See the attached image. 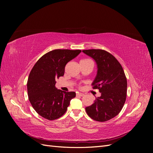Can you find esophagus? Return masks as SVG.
Returning a JSON list of instances; mask_svg holds the SVG:
<instances>
[{
    "instance_id": "1",
    "label": "esophagus",
    "mask_w": 153,
    "mask_h": 153,
    "mask_svg": "<svg viewBox=\"0 0 153 153\" xmlns=\"http://www.w3.org/2000/svg\"><path fill=\"white\" fill-rule=\"evenodd\" d=\"M76 96L82 97V96H84V94H83V93H81V92H78V93H76Z\"/></svg>"
}]
</instances>
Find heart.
<instances>
[{
  "mask_svg": "<svg viewBox=\"0 0 153 153\" xmlns=\"http://www.w3.org/2000/svg\"><path fill=\"white\" fill-rule=\"evenodd\" d=\"M91 61V60L88 59H82L80 62H87V61Z\"/></svg>",
  "mask_w": 153,
  "mask_h": 153,
  "instance_id": "obj_1",
  "label": "heart"
}]
</instances>
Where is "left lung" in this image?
Instances as JSON below:
<instances>
[{"label":"left lung","instance_id":"1","mask_svg":"<svg viewBox=\"0 0 153 153\" xmlns=\"http://www.w3.org/2000/svg\"><path fill=\"white\" fill-rule=\"evenodd\" d=\"M82 52L96 62L98 71L92 85L101 92L94 103L85 108L86 112L96 121H108L119 114L126 101V77L121 64L106 51L91 49Z\"/></svg>","mask_w":153,"mask_h":153}]
</instances>
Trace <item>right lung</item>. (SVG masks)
I'll use <instances>...</instances> for the list:
<instances>
[{
  "label": "right lung",
  "instance_id": "add662e5",
  "mask_svg": "<svg viewBox=\"0 0 153 153\" xmlns=\"http://www.w3.org/2000/svg\"><path fill=\"white\" fill-rule=\"evenodd\" d=\"M80 50H53L43 55L32 68L27 81L29 100L41 117L55 120L66 112L75 92H64L55 87V79L62 76L66 64L75 58Z\"/></svg>",
  "mask_w": 153,
  "mask_h": 153
}]
</instances>
